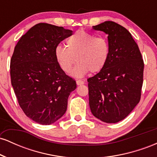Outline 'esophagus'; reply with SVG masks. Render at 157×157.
<instances>
[{
	"label": "esophagus",
	"instance_id": "obj_1",
	"mask_svg": "<svg viewBox=\"0 0 157 157\" xmlns=\"http://www.w3.org/2000/svg\"><path fill=\"white\" fill-rule=\"evenodd\" d=\"M85 83L84 81H82V80H77V84L78 85V86H80V85H83Z\"/></svg>",
	"mask_w": 157,
	"mask_h": 157
}]
</instances>
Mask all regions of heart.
Wrapping results in <instances>:
<instances>
[{"label":"heart","instance_id":"1","mask_svg":"<svg viewBox=\"0 0 157 157\" xmlns=\"http://www.w3.org/2000/svg\"><path fill=\"white\" fill-rule=\"evenodd\" d=\"M111 55L109 41L105 37L80 30L68 37L66 47L57 46L55 56L57 64L66 73H69L75 63L77 62L72 75L83 77L90 71L97 73L102 71Z\"/></svg>","mask_w":157,"mask_h":157}]
</instances>
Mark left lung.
<instances>
[{"label":"left lung","instance_id":"obj_1","mask_svg":"<svg viewBox=\"0 0 157 157\" xmlns=\"http://www.w3.org/2000/svg\"><path fill=\"white\" fill-rule=\"evenodd\" d=\"M108 35L111 55L105 68L88 79L89 105L95 117L107 123L125 119L141 98L144 62L131 33L118 23L94 26Z\"/></svg>","mask_w":157,"mask_h":157}]
</instances>
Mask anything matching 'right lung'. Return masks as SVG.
Instances as JSON below:
<instances>
[{
    "label": "right lung",
    "mask_w": 157,
    "mask_h": 157,
    "mask_svg": "<svg viewBox=\"0 0 157 157\" xmlns=\"http://www.w3.org/2000/svg\"><path fill=\"white\" fill-rule=\"evenodd\" d=\"M71 35L63 26L37 23L21 37L11 58V82L20 107L40 125H51L66 113L77 88L55 56V48Z\"/></svg>",
    "instance_id": "obj_1"
}]
</instances>
